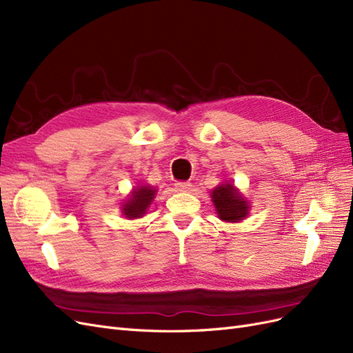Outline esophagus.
Masks as SVG:
<instances>
[{
  "instance_id": "esophagus-1",
  "label": "esophagus",
  "mask_w": 353,
  "mask_h": 353,
  "mask_svg": "<svg viewBox=\"0 0 353 353\" xmlns=\"http://www.w3.org/2000/svg\"><path fill=\"white\" fill-rule=\"evenodd\" d=\"M175 187L179 190V191H188L191 188V184L187 183V181H178V183L175 184Z\"/></svg>"
}]
</instances>
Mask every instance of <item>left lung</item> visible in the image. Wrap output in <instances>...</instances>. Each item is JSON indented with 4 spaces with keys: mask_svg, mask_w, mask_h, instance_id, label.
<instances>
[{
    "mask_svg": "<svg viewBox=\"0 0 353 353\" xmlns=\"http://www.w3.org/2000/svg\"><path fill=\"white\" fill-rule=\"evenodd\" d=\"M212 201L222 221L239 222L245 218L249 205L232 184H221L212 191Z\"/></svg>",
    "mask_w": 353,
    "mask_h": 353,
    "instance_id": "8db88e82",
    "label": "left lung"
}]
</instances>
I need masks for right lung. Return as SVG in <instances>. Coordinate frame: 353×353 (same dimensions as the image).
I'll return each mask as SVG.
<instances>
[{
    "instance_id": "obj_1",
    "label": "right lung",
    "mask_w": 353,
    "mask_h": 353,
    "mask_svg": "<svg viewBox=\"0 0 353 353\" xmlns=\"http://www.w3.org/2000/svg\"><path fill=\"white\" fill-rule=\"evenodd\" d=\"M154 193L156 190H153L152 187H138L137 190H134L131 197L123 205V215L130 219L141 218L147 208L150 206Z\"/></svg>"
}]
</instances>
